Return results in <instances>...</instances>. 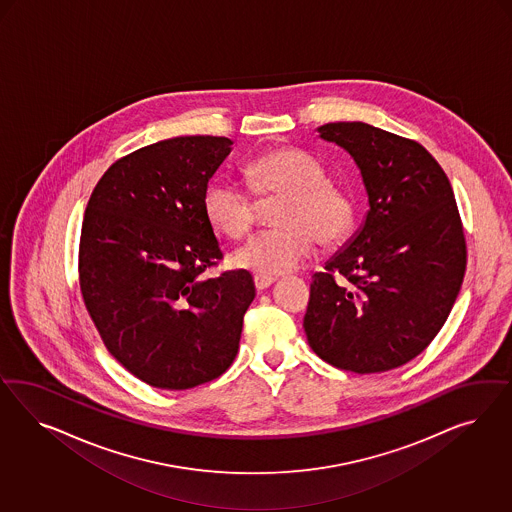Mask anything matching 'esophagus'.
Instances as JSON below:
<instances>
[{
  "instance_id": "esophagus-1",
  "label": "esophagus",
  "mask_w": 512,
  "mask_h": 512,
  "mask_svg": "<svg viewBox=\"0 0 512 512\" xmlns=\"http://www.w3.org/2000/svg\"><path fill=\"white\" fill-rule=\"evenodd\" d=\"M274 281H276V279L261 278V276H255V278H253V283H255V289H257V291H264V289H268Z\"/></svg>"
}]
</instances>
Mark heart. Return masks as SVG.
<instances>
[{"label":"heart","instance_id":"b5f03b06","mask_svg":"<svg viewBox=\"0 0 512 512\" xmlns=\"http://www.w3.org/2000/svg\"><path fill=\"white\" fill-rule=\"evenodd\" d=\"M246 176L255 193L279 195L278 229L251 236L233 253V264L261 278H278L295 270L319 244L343 240L355 223L349 191L328 180L326 167L298 148H279L251 159ZM202 208L217 233L240 238L253 223V201L231 180H212L202 195Z\"/></svg>","mask_w":512,"mask_h":512}]
</instances>
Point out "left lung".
<instances>
[{
  "instance_id": "8db88e82",
  "label": "left lung",
  "mask_w": 512,
  "mask_h": 512,
  "mask_svg": "<svg viewBox=\"0 0 512 512\" xmlns=\"http://www.w3.org/2000/svg\"><path fill=\"white\" fill-rule=\"evenodd\" d=\"M353 157L368 195L357 233L313 274L304 330L313 353L357 373L420 355L462 287L465 238L449 178L426 148L364 122L315 129ZM336 269L346 279L336 282Z\"/></svg>"
}]
</instances>
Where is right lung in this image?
I'll use <instances>...</instances> for the list:
<instances>
[{
    "mask_svg": "<svg viewBox=\"0 0 512 512\" xmlns=\"http://www.w3.org/2000/svg\"><path fill=\"white\" fill-rule=\"evenodd\" d=\"M233 144L195 135L144 146L103 174L86 206L84 304L110 355L155 388L212 381L238 353L255 285L246 270L204 276L223 253L202 208Z\"/></svg>",
    "mask_w": 512,
    "mask_h": 512,
    "instance_id": "right-lung-1",
    "label": "right lung"
}]
</instances>
